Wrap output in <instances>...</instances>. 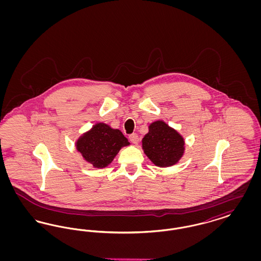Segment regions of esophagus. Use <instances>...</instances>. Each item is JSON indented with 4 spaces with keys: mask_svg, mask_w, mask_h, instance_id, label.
Masks as SVG:
<instances>
[{
    "mask_svg": "<svg viewBox=\"0 0 261 261\" xmlns=\"http://www.w3.org/2000/svg\"><path fill=\"white\" fill-rule=\"evenodd\" d=\"M129 140H130L133 144L137 145V144L139 143V136H138L137 134H131V135H129Z\"/></svg>",
    "mask_w": 261,
    "mask_h": 261,
    "instance_id": "34e87169",
    "label": "esophagus"
}]
</instances>
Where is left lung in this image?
I'll use <instances>...</instances> for the list:
<instances>
[{
  "label": "left lung",
  "instance_id": "obj_1",
  "mask_svg": "<svg viewBox=\"0 0 261 261\" xmlns=\"http://www.w3.org/2000/svg\"><path fill=\"white\" fill-rule=\"evenodd\" d=\"M149 128L142 146L149 160L160 167L177 163L184 152V139L163 121H155Z\"/></svg>",
  "mask_w": 261,
  "mask_h": 261
}]
</instances>
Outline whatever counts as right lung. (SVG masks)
I'll use <instances>...</instances> for the list:
<instances>
[{"label":"right lung","instance_id":"right-lung-1","mask_svg":"<svg viewBox=\"0 0 261 261\" xmlns=\"http://www.w3.org/2000/svg\"><path fill=\"white\" fill-rule=\"evenodd\" d=\"M128 145V140L119 130L98 123L77 141L76 148L85 161L97 168H103L113 161L119 149Z\"/></svg>","mask_w":261,"mask_h":261}]
</instances>
